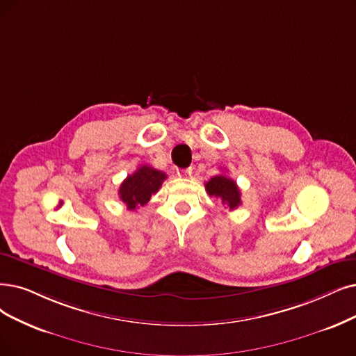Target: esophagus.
<instances>
[{"instance_id":"obj_1","label":"esophagus","mask_w":356,"mask_h":356,"mask_svg":"<svg viewBox=\"0 0 356 356\" xmlns=\"http://www.w3.org/2000/svg\"><path fill=\"white\" fill-rule=\"evenodd\" d=\"M191 174H193V168H186V169H179L178 170V175L184 177V178L191 177Z\"/></svg>"}]
</instances>
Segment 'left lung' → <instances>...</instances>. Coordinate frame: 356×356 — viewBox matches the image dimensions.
<instances>
[{"label":"left lung","instance_id":"obj_1","mask_svg":"<svg viewBox=\"0 0 356 356\" xmlns=\"http://www.w3.org/2000/svg\"><path fill=\"white\" fill-rule=\"evenodd\" d=\"M206 191L209 195L220 198L222 204L229 210H235L241 204V191L236 182L226 175H216L206 182Z\"/></svg>","mask_w":356,"mask_h":356}]
</instances>
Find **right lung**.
<instances>
[{"mask_svg": "<svg viewBox=\"0 0 356 356\" xmlns=\"http://www.w3.org/2000/svg\"><path fill=\"white\" fill-rule=\"evenodd\" d=\"M166 179V174L152 166H140L134 174L127 177L120 187V198L129 210H136L145 206L152 194L159 191L162 182Z\"/></svg>", "mask_w": 356, "mask_h": 356, "instance_id": "obj_1", "label": "right lung"}]
</instances>
